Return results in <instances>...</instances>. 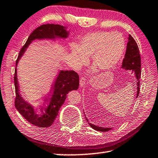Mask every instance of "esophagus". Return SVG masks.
Masks as SVG:
<instances>
[{
    "mask_svg": "<svg viewBox=\"0 0 158 158\" xmlns=\"http://www.w3.org/2000/svg\"><path fill=\"white\" fill-rule=\"evenodd\" d=\"M86 84V79L84 78V77H81L80 78V87H84Z\"/></svg>",
    "mask_w": 158,
    "mask_h": 158,
    "instance_id": "34e87169",
    "label": "esophagus"
}]
</instances>
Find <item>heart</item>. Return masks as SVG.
<instances>
[{"instance_id":"obj_1","label":"heart","mask_w":158,"mask_h":158,"mask_svg":"<svg viewBox=\"0 0 158 158\" xmlns=\"http://www.w3.org/2000/svg\"><path fill=\"white\" fill-rule=\"evenodd\" d=\"M126 42L120 32L99 31L88 33L80 40V44L71 46V59L79 68L88 62V57L95 66L102 71L114 67L124 54Z\"/></svg>"}]
</instances>
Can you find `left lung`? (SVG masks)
<instances>
[{"label": "left lung", "mask_w": 158, "mask_h": 158, "mask_svg": "<svg viewBox=\"0 0 158 158\" xmlns=\"http://www.w3.org/2000/svg\"><path fill=\"white\" fill-rule=\"evenodd\" d=\"M122 68L125 70L130 71L132 74L135 75L137 79V90H138L136 98H138L139 93V78L141 76V58L138 44L136 43L134 38L130 34L129 38H128L126 53L124 56V58L123 59ZM85 118L91 127L98 131L106 132L111 129V128H104L94 125V124L89 123L87 118Z\"/></svg>", "instance_id": "left-lung-1"}]
</instances>
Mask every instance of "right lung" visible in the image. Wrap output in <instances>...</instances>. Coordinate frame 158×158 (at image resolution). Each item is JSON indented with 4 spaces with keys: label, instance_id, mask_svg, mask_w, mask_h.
<instances>
[{
    "label": "right lung",
    "instance_id": "add662e5",
    "mask_svg": "<svg viewBox=\"0 0 158 158\" xmlns=\"http://www.w3.org/2000/svg\"><path fill=\"white\" fill-rule=\"evenodd\" d=\"M69 31L66 27L60 25L46 24L38 27L29 35L26 43L19 52L18 62L24 54L26 49L33 40L56 38H67ZM14 85L16 89L15 106L19 112L29 123L39 127H49L54 122L58 111L63 105L67 98V94L72 90H77L79 87V76L74 71L60 70L53 83L51 94L47 99V102L44 106H40V113L37 114L34 106L28 103L20 96L19 93V85L17 78V69H15Z\"/></svg>",
    "mask_w": 158,
    "mask_h": 158
}]
</instances>
